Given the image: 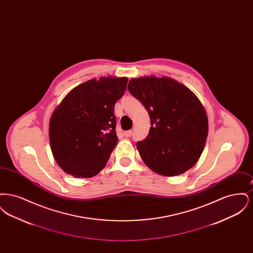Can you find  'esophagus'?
Returning a JSON list of instances; mask_svg holds the SVG:
<instances>
[{
    "label": "esophagus",
    "instance_id": "34e87169",
    "mask_svg": "<svg viewBox=\"0 0 253 253\" xmlns=\"http://www.w3.org/2000/svg\"><path fill=\"white\" fill-rule=\"evenodd\" d=\"M124 135H125L126 137L132 136V131H126V132H124Z\"/></svg>",
    "mask_w": 253,
    "mask_h": 253
}]
</instances>
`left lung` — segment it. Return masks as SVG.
<instances>
[{
	"label": "left lung",
	"instance_id": "left-lung-1",
	"mask_svg": "<svg viewBox=\"0 0 253 253\" xmlns=\"http://www.w3.org/2000/svg\"><path fill=\"white\" fill-rule=\"evenodd\" d=\"M128 90L149 113L150 132L136 148L145 164L165 176L178 175L198 161L208 136V118L193 92L167 77L132 79Z\"/></svg>",
	"mask_w": 253,
	"mask_h": 253
}]
</instances>
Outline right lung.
Listing matches in <instances>:
<instances>
[{
    "label": "right lung",
    "instance_id": "1",
    "mask_svg": "<svg viewBox=\"0 0 253 253\" xmlns=\"http://www.w3.org/2000/svg\"><path fill=\"white\" fill-rule=\"evenodd\" d=\"M127 78L102 77L75 87L53 112L51 151L58 165L75 177H92L106 166L119 141L115 104Z\"/></svg>",
    "mask_w": 253,
    "mask_h": 253
}]
</instances>
